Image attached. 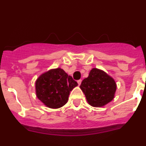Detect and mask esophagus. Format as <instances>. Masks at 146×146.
<instances>
[{
	"mask_svg": "<svg viewBox=\"0 0 146 146\" xmlns=\"http://www.w3.org/2000/svg\"><path fill=\"white\" fill-rule=\"evenodd\" d=\"M77 83H78V84H79V85L81 84V83H82V79H79V80H78Z\"/></svg>",
	"mask_w": 146,
	"mask_h": 146,
	"instance_id": "34e87169",
	"label": "esophagus"
}]
</instances>
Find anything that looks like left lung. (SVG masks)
<instances>
[{
  "label": "left lung",
  "mask_w": 146,
  "mask_h": 146,
  "mask_svg": "<svg viewBox=\"0 0 146 146\" xmlns=\"http://www.w3.org/2000/svg\"><path fill=\"white\" fill-rule=\"evenodd\" d=\"M80 89L89 105L94 107H102L114 98L116 83L113 78L104 71L93 68L88 77L82 82Z\"/></svg>",
  "instance_id": "left-lung-1"
}]
</instances>
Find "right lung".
Wrapping results in <instances>:
<instances>
[{
	"mask_svg": "<svg viewBox=\"0 0 146 146\" xmlns=\"http://www.w3.org/2000/svg\"><path fill=\"white\" fill-rule=\"evenodd\" d=\"M77 85L62 69H52L36 80V96L47 107L58 109L67 104L70 92Z\"/></svg>",
	"mask_w": 146,
	"mask_h": 146,
	"instance_id": "right-lung-1",
	"label": "right lung"
}]
</instances>
